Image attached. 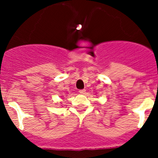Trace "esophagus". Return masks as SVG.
<instances>
[{
  "mask_svg": "<svg viewBox=\"0 0 158 158\" xmlns=\"http://www.w3.org/2000/svg\"><path fill=\"white\" fill-rule=\"evenodd\" d=\"M85 89H81V90H79V93H81V94H85Z\"/></svg>",
  "mask_w": 158,
  "mask_h": 158,
  "instance_id": "34e87169",
  "label": "esophagus"
}]
</instances>
